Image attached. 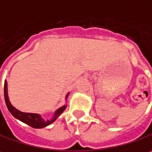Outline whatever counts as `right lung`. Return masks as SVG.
Listing matches in <instances>:
<instances>
[{
	"mask_svg": "<svg viewBox=\"0 0 152 152\" xmlns=\"http://www.w3.org/2000/svg\"><path fill=\"white\" fill-rule=\"evenodd\" d=\"M69 93L65 97V100L67 99ZM4 97H5V102H6V105L7 107V109L8 111L11 113V114L14 116V118H16L17 120L20 121L23 123L30 126L33 128H43V127H45L47 126L50 125L52 122L56 121L58 119V117L63 113V112L65 110L67 105H64L63 107H59L58 109L56 110L54 115L52 116V118L50 120H44L42 117H41L40 114H38V113H23V112L19 111L18 109H16L14 106L10 103L9 101V98H8V94H7V81L5 80L4 83Z\"/></svg>",
	"mask_w": 152,
	"mask_h": 152,
	"instance_id": "obj_1",
	"label": "right lung"
}]
</instances>
